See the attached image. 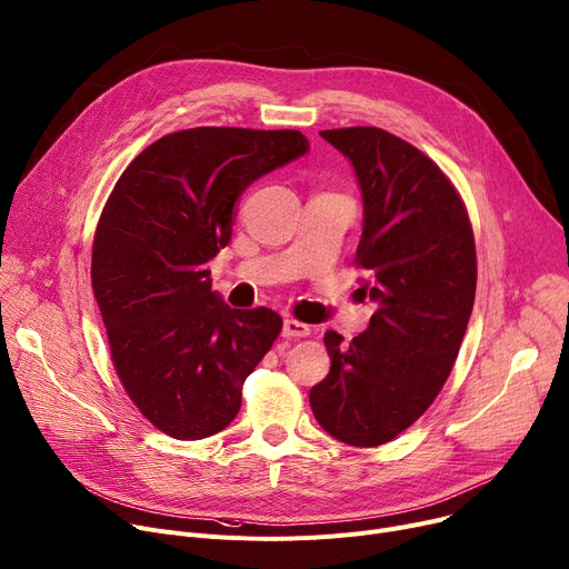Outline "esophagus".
I'll use <instances>...</instances> for the list:
<instances>
[{"instance_id":"1","label":"esophagus","mask_w":569,"mask_h":569,"mask_svg":"<svg viewBox=\"0 0 569 569\" xmlns=\"http://www.w3.org/2000/svg\"><path fill=\"white\" fill-rule=\"evenodd\" d=\"M282 336L284 338H308L310 336V326H306L303 321H296V319H284Z\"/></svg>"}]
</instances>
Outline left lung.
<instances>
[{"mask_svg":"<svg viewBox=\"0 0 569 569\" xmlns=\"http://www.w3.org/2000/svg\"><path fill=\"white\" fill-rule=\"evenodd\" d=\"M319 136L356 170L365 222L353 263L379 310L349 345L326 332L330 372L310 407L332 439L377 448L411 427L452 372L476 300V237L452 181L413 144L377 126Z\"/></svg>","mask_w":569,"mask_h":569,"instance_id":"8db88e82","label":"left lung"}]
</instances>
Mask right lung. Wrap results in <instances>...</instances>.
Masks as SVG:
<instances>
[{
    "mask_svg": "<svg viewBox=\"0 0 569 569\" xmlns=\"http://www.w3.org/2000/svg\"><path fill=\"white\" fill-rule=\"evenodd\" d=\"M306 151L300 130L188 128L136 156L108 197L91 287L126 395L167 437L222 431L280 336L278 312L222 303L209 261L231 239L246 186Z\"/></svg>",
    "mask_w": 569,
    "mask_h": 569,
    "instance_id": "add662e5",
    "label": "right lung"
}]
</instances>
